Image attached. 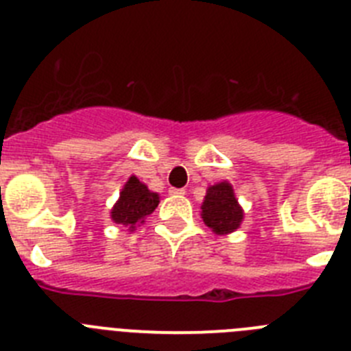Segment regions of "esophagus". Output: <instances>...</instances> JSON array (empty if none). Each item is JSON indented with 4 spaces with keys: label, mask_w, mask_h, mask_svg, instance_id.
Segmentation results:
<instances>
[{
    "label": "esophagus",
    "mask_w": 351,
    "mask_h": 351,
    "mask_svg": "<svg viewBox=\"0 0 351 351\" xmlns=\"http://www.w3.org/2000/svg\"><path fill=\"white\" fill-rule=\"evenodd\" d=\"M169 193L173 195V197H182V195H184L186 191H184V188H170Z\"/></svg>",
    "instance_id": "obj_1"
}]
</instances>
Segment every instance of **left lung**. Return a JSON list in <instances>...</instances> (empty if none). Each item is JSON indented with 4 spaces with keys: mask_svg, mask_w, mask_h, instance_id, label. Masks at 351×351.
Instances as JSON below:
<instances>
[{
    "mask_svg": "<svg viewBox=\"0 0 351 351\" xmlns=\"http://www.w3.org/2000/svg\"><path fill=\"white\" fill-rule=\"evenodd\" d=\"M200 209H202L200 216L204 223L216 235L232 234L237 230L244 219L243 207L235 198L234 188L228 181L209 186Z\"/></svg>",
    "mask_w": 351,
    "mask_h": 351,
    "instance_id": "8db88e82",
    "label": "left lung"
}]
</instances>
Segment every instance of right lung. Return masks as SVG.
Returning a JSON list of instances; mask_svg holds the SVG:
<instances>
[{
  "instance_id": "right-lung-1",
  "label": "right lung",
  "mask_w": 351,
  "mask_h": 351,
  "mask_svg": "<svg viewBox=\"0 0 351 351\" xmlns=\"http://www.w3.org/2000/svg\"><path fill=\"white\" fill-rule=\"evenodd\" d=\"M160 204V195L154 193L138 181L137 176H132L125 182L123 190L119 191V198L110 209V219L117 225L128 226V230L133 232L149 214H153Z\"/></svg>"
}]
</instances>
